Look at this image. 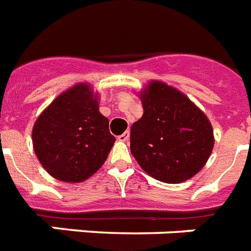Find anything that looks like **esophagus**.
I'll return each mask as SVG.
<instances>
[{
    "mask_svg": "<svg viewBox=\"0 0 251 251\" xmlns=\"http://www.w3.org/2000/svg\"><path fill=\"white\" fill-rule=\"evenodd\" d=\"M118 140H119V141H122V142H127L128 140H129V131H126L123 135L118 136Z\"/></svg>",
    "mask_w": 251,
    "mask_h": 251,
    "instance_id": "34e87169",
    "label": "esophagus"
}]
</instances>
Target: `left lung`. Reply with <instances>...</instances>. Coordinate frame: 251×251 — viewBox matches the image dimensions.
<instances>
[{"instance_id": "left-lung-1", "label": "left lung", "mask_w": 251, "mask_h": 251, "mask_svg": "<svg viewBox=\"0 0 251 251\" xmlns=\"http://www.w3.org/2000/svg\"><path fill=\"white\" fill-rule=\"evenodd\" d=\"M144 114L131 127V153L144 171L177 184L201 171L214 148L206 114L185 94L151 80L138 92Z\"/></svg>"}]
</instances>
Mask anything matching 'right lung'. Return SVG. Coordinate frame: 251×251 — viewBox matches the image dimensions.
<instances>
[{
  "label": "right lung",
  "mask_w": 251,
  "mask_h": 251,
  "mask_svg": "<svg viewBox=\"0 0 251 251\" xmlns=\"http://www.w3.org/2000/svg\"><path fill=\"white\" fill-rule=\"evenodd\" d=\"M100 93L79 83L54 98L36 119L32 144L40 163L54 179L81 182L107 159L115 137L98 109Z\"/></svg>",
  "instance_id": "add662e5"
}]
</instances>
